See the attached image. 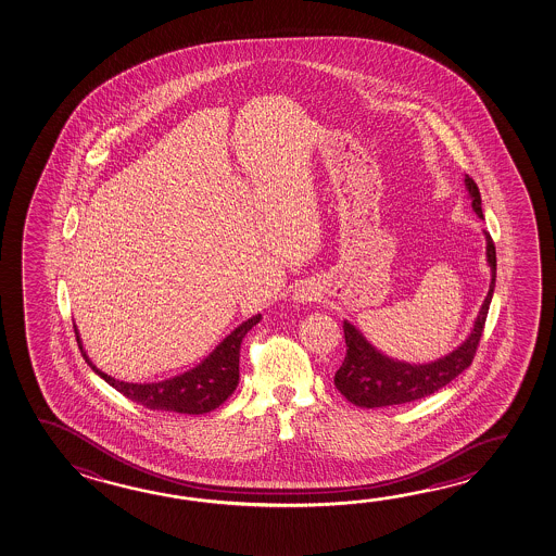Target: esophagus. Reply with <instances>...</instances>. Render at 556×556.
<instances>
[{"label": "esophagus", "instance_id": "34e87169", "mask_svg": "<svg viewBox=\"0 0 556 556\" xmlns=\"http://www.w3.org/2000/svg\"><path fill=\"white\" fill-rule=\"evenodd\" d=\"M294 299L299 302L312 301V299H316V292H314L311 285H302L294 291Z\"/></svg>", "mask_w": 556, "mask_h": 556}]
</instances>
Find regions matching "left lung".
Instances as JSON below:
<instances>
[{"mask_svg": "<svg viewBox=\"0 0 556 556\" xmlns=\"http://www.w3.org/2000/svg\"><path fill=\"white\" fill-rule=\"evenodd\" d=\"M468 197L472 201V211L482 218V199L477 184L472 177L465 176ZM486 262L490 265V289L486 299L480 306L475 328L470 330L467 340L451 351L445 357L424 365H412L406 361L390 359L377 348H372L365 336L353 324L343 321L345 345L348 353L341 363L340 369L333 377L336 389L340 390L351 404L361 408H382L394 404H406L414 400L424 399L439 389H443L451 380L458 377L463 370L470 367L478 350V341L484 330L488 308L492 302L494 287H496V245L488 232Z\"/></svg>", "mask_w": 556, "mask_h": 556, "instance_id": "obj_1", "label": "left lung"}]
</instances>
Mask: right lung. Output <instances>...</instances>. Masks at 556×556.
Instances as JSON below:
<instances>
[{
  "label": "right lung",
  "mask_w": 556,
  "mask_h": 556,
  "mask_svg": "<svg viewBox=\"0 0 556 556\" xmlns=\"http://www.w3.org/2000/svg\"><path fill=\"white\" fill-rule=\"evenodd\" d=\"M260 320H262V314L242 321L235 331H230L225 340L216 345L206 359L201 361L193 369L187 370L184 375H177L174 379L144 382V384L113 379L108 372L99 370L81 345L76 324H74V331L86 363L93 372H98L101 379L118 390L123 396L142 404L144 408L179 412V414H206L211 409L218 408L228 396H232L240 380V345L245 333Z\"/></svg>",
  "instance_id": "1"
}]
</instances>
